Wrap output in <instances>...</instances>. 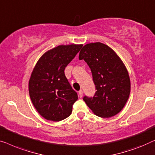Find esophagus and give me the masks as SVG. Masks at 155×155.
Returning a JSON list of instances; mask_svg holds the SVG:
<instances>
[{
	"mask_svg": "<svg viewBox=\"0 0 155 155\" xmlns=\"http://www.w3.org/2000/svg\"><path fill=\"white\" fill-rule=\"evenodd\" d=\"M78 93V96H79L80 97H81L83 96V91L80 90Z\"/></svg>",
	"mask_w": 155,
	"mask_h": 155,
	"instance_id": "obj_1",
	"label": "esophagus"
}]
</instances>
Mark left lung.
Instances as JSON below:
<instances>
[{
  "instance_id": "obj_1",
  "label": "left lung",
  "mask_w": 155,
  "mask_h": 155,
  "mask_svg": "<svg viewBox=\"0 0 155 155\" xmlns=\"http://www.w3.org/2000/svg\"><path fill=\"white\" fill-rule=\"evenodd\" d=\"M79 60L90 67L97 91L84 100L95 115L110 118L120 112L130 92V81L123 61L107 45L87 43L81 50Z\"/></svg>"
}]
</instances>
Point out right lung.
<instances>
[{
	"label": "right lung",
	"instance_id": "add662e5",
	"mask_svg": "<svg viewBox=\"0 0 155 155\" xmlns=\"http://www.w3.org/2000/svg\"><path fill=\"white\" fill-rule=\"evenodd\" d=\"M82 46L60 45L43 53L35 65L29 81V96L37 112L47 120L60 121L71 114L78 95L64 69Z\"/></svg>",
	"mask_w": 155,
	"mask_h": 155
}]
</instances>
